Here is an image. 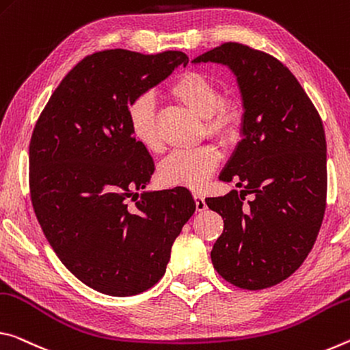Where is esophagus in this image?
<instances>
[{
    "instance_id": "obj_1",
    "label": "esophagus",
    "mask_w": 350,
    "mask_h": 350,
    "mask_svg": "<svg viewBox=\"0 0 350 350\" xmlns=\"http://www.w3.org/2000/svg\"><path fill=\"white\" fill-rule=\"evenodd\" d=\"M193 200H196L197 211H204L206 209V202H204V197L202 196V193L193 192Z\"/></svg>"
}]
</instances>
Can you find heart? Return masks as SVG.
Here are the masks:
<instances>
[{
    "mask_svg": "<svg viewBox=\"0 0 350 350\" xmlns=\"http://www.w3.org/2000/svg\"><path fill=\"white\" fill-rule=\"evenodd\" d=\"M167 96L204 118L206 133L228 144L237 139L243 127L245 108L237 96L221 94L214 79L198 71H186L176 76L167 87ZM129 127L131 135L150 153L163 150L158 133L157 110L150 96H141L129 107ZM220 161L214 146L206 144L191 150H175L159 165L158 178L164 186H185L200 189Z\"/></svg>",
    "mask_w": 350,
    "mask_h": 350,
    "instance_id": "b5f03b06",
    "label": "heart"
}]
</instances>
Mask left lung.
Segmentation results:
<instances>
[{
    "mask_svg": "<svg viewBox=\"0 0 350 350\" xmlns=\"http://www.w3.org/2000/svg\"><path fill=\"white\" fill-rule=\"evenodd\" d=\"M193 63L228 65L243 96V139L221 172L242 191L206 198L223 217L214 268L245 290L273 287L302 265L318 237L327 197L323 121L282 62L229 42ZM251 195L248 204L244 197Z\"/></svg>",
    "mask_w": 350,
    "mask_h": 350,
    "instance_id": "8db88e82",
    "label": "left lung"
}]
</instances>
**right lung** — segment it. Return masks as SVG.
<instances>
[{
  "mask_svg": "<svg viewBox=\"0 0 350 350\" xmlns=\"http://www.w3.org/2000/svg\"><path fill=\"white\" fill-rule=\"evenodd\" d=\"M181 51L90 54L54 90L29 142V191L55 254L85 285L133 296L164 276L196 211L186 187L144 192L154 170L131 135L129 107L176 66Z\"/></svg>",
  "mask_w": 350,
  "mask_h": 350,
  "instance_id": "obj_1",
  "label": "right lung"
}]
</instances>
